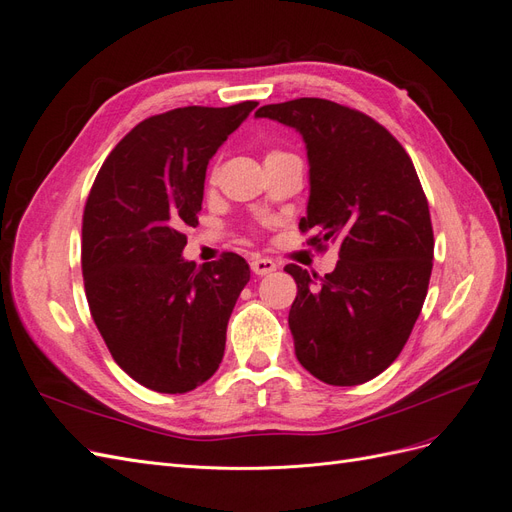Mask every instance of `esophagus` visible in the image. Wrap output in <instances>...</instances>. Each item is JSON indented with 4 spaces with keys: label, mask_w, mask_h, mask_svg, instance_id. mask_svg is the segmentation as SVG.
I'll use <instances>...</instances> for the list:
<instances>
[{
    "label": "esophagus",
    "mask_w": 512,
    "mask_h": 512,
    "mask_svg": "<svg viewBox=\"0 0 512 512\" xmlns=\"http://www.w3.org/2000/svg\"><path fill=\"white\" fill-rule=\"evenodd\" d=\"M250 267H252V271H254L256 275H269V273H273V271L277 269V262L271 260V258H260V256H256V258H252Z\"/></svg>",
    "instance_id": "34e87169"
}]
</instances>
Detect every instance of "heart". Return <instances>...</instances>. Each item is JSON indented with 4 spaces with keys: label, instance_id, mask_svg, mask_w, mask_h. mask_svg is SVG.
I'll use <instances>...</instances> for the list:
<instances>
[{
    "label": "heart",
    "instance_id": "b5f03b06",
    "mask_svg": "<svg viewBox=\"0 0 512 512\" xmlns=\"http://www.w3.org/2000/svg\"><path fill=\"white\" fill-rule=\"evenodd\" d=\"M275 153H282V151H271V153H269V156H275ZM269 156H267V158H269Z\"/></svg>",
    "mask_w": 512,
    "mask_h": 512
}]
</instances>
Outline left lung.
Listing matches in <instances>:
<instances>
[{"label":"left lung","instance_id":"8db88e82","mask_svg":"<svg viewBox=\"0 0 512 512\" xmlns=\"http://www.w3.org/2000/svg\"><path fill=\"white\" fill-rule=\"evenodd\" d=\"M256 117L297 128L309 160L301 232L324 250L339 243L324 277L286 265L297 282L288 324L299 363L333 386L363 384L404 350L427 297L433 228L406 149L369 115L322 98L267 104Z\"/></svg>","mask_w":512,"mask_h":512}]
</instances>
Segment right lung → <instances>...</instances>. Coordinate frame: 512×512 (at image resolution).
Returning a JSON list of instances; mask_svg holds the SVG:
<instances>
[{"label": "right lung", "mask_w": 512, "mask_h": 512, "mask_svg": "<svg viewBox=\"0 0 512 512\" xmlns=\"http://www.w3.org/2000/svg\"><path fill=\"white\" fill-rule=\"evenodd\" d=\"M258 102L153 115L108 153L83 211L81 265L91 318L115 363L158 393H188L220 367L245 258H181L203 207L213 153Z\"/></svg>", "instance_id": "right-lung-1"}]
</instances>
